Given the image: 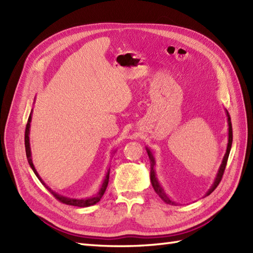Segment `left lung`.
<instances>
[{
    "label": "left lung",
    "instance_id": "left-lung-1",
    "mask_svg": "<svg viewBox=\"0 0 253 253\" xmlns=\"http://www.w3.org/2000/svg\"><path fill=\"white\" fill-rule=\"evenodd\" d=\"M226 115H227V122H228V143H227L226 153H225L224 158H223V162H222L221 166H219V169L217 171L216 178H215V180H214L212 187L210 188L206 196L211 195V193L214 191V189H215V188L218 186L219 182H221L223 174H224V170H225V168H226V164H227V160H228V155H229V152H230V148H232V143H233V128H232V122H230V116H229L227 111H226ZM147 152H148V155H149L150 162H151V170H150V178H151V184L153 186L154 191L158 193L159 197L162 199L164 202H166L168 204H171V206H176L177 203L174 202V201H171L170 199L168 196H166V193L162 189V187L160 186L159 181H158V178H157V177H155V170L153 169L154 165H155V161H154V158H153V155H152V152L150 151L148 148H147Z\"/></svg>",
    "mask_w": 253,
    "mask_h": 253
}]
</instances>
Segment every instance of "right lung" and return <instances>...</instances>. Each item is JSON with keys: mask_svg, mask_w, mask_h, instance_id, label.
<instances>
[{"mask_svg": "<svg viewBox=\"0 0 253 253\" xmlns=\"http://www.w3.org/2000/svg\"><path fill=\"white\" fill-rule=\"evenodd\" d=\"M31 114H32V111L30 113L29 115V118H28V122H27V125H26V130H25V148H26V155H27V160H28V163L30 165V168L32 169V170H34V173L36 174V176L38 177V179H39L42 185H44L45 188L47 190H49L53 196H54L55 199H57L58 201L62 202V203H65L67 204V206H74V207H80V208H85V207H90V206H93V204L98 203L100 200L102 196L104 195V192L106 190V187H107V184H109V178H110V170H107L106 173V176H105V179L103 181V184H102L101 188L99 192L96 193L95 196L93 197H90V198H85V199H73V198H67V197H64V196H61L58 195V193H56L55 191H53L51 188L47 187L44 181L41 179V177L39 176V174L37 173V170L35 169V165L34 163H32V160H31V151H30V143H29V128H30V123H31Z\"/></svg>", "mask_w": 253, "mask_h": 253, "instance_id": "right-lung-1", "label": "right lung"}]
</instances>
